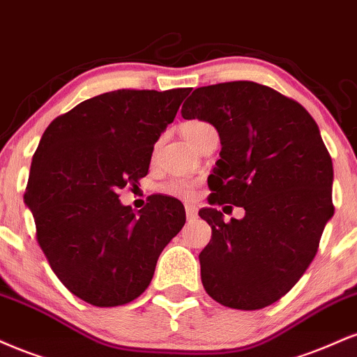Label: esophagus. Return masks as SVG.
<instances>
[{
    "mask_svg": "<svg viewBox=\"0 0 357 357\" xmlns=\"http://www.w3.org/2000/svg\"><path fill=\"white\" fill-rule=\"evenodd\" d=\"M185 212H187V220H195L197 219V207L194 204H187L185 205Z\"/></svg>",
    "mask_w": 357,
    "mask_h": 357,
    "instance_id": "esophagus-1",
    "label": "esophagus"
}]
</instances>
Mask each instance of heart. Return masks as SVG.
<instances>
[{"instance_id": "1", "label": "heart", "mask_w": 357, "mask_h": 357, "mask_svg": "<svg viewBox=\"0 0 357 357\" xmlns=\"http://www.w3.org/2000/svg\"><path fill=\"white\" fill-rule=\"evenodd\" d=\"M212 130L215 128L204 120H188L185 123H182V127H180V132H182L183 138H185L192 146L199 144V142L202 140L208 132H212ZM163 192L169 195L192 197L195 192V182L188 178H175L163 185Z\"/></svg>"}]
</instances>
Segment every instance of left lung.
<instances>
[{
  "label": "left lung",
  "instance_id": "left-lung-1",
  "mask_svg": "<svg viewBox=\"0 0 357 357\" xmlns=\"http://www.w3.org/2000/svg\"><path fill=\"white\" fill-rule=\"evenodd\" d=\"M182 116L219 132L208 204L245 211L230 222L213 207L199 212L212 227L199 255L204 289L225 307H267L303 278L334 213L333 160L317 123L296 100L254 82L197 88Z\"/></svg>",
  "mask_w": 357,
  "mask_h": 357
}]
</instances>
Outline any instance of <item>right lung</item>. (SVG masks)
Wrapping results in <instances>:
<instances>
[{
  "label": "right lung",
  "instance_id": "add662e5",
  "mask_svg": "<svg viewBox=\"0 0 357 357\" xmlns=\"http://www.w3.org/2000/svg\"><path fill=\"white\" fill-rule=\"evenodd\" d=\"M188 93L108 91L56 116L41 137L24 204L50 267L88 304L115 307L137 299L185 224L177 199L152 195L135 215L120 204L119 190L149 174L155 142Z\"/></svg>",
  "mask_w": 357,
  "mask_h": 357
}]
</instances>
